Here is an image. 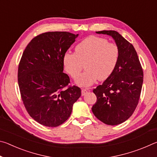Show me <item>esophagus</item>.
Segmentation results:
<instances>
[{
	"label": "esophagus",
	"mask_w": 157,
	"mask_h": 157,
	"mask_svg": "<svg viewBox=\"0 0 157 157\" xmlns=\"http://www.w3.org/2000/svg\"><path fill=\"white\" fill-rule=\"evenodd\" d=\"M87 92H88V89H82V95H85L86 94Z\"/></svg>",
	"instance_id": "1"
}]
</instances>
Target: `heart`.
<instances>
[{
    "label": "heart",
    "instance_id": "1",
    "mask_svg": "<svg viewBox=\"0 0 157 157\" xmlns=\"http://www.w3.org/2000/svg\"><path fill=\"white\" fill-rule=\"evenodd\" d=\"M119 59V49L116 44L98 36H89L77 45L75 53L66 52L63 57L65 71L73 78L80 73L82 63L87 70L75 79L76 84L88 86L99 79L105 80L115 70Z\"/></svg>",
    "mask_w": 157,
    "mask_h": 157
}]
</instances>
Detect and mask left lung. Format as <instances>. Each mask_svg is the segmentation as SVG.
I'll return each instance as SVG.
<instances>
[{
    "mask_svg": "<svg viewBox=\"0 0 157 157\" xmlns=\"http://www.w3.org/2000/svg\"><path fill=\"white\" fill-rule=\"evenodd\" d=\"M96 33L113 37L119 49V59L113 73L93 90L97 100L92 111L102 123L116 125L127 121L136 109L141 93L143 71L133 45L118 32Z\"/></svg>",
    "mask_w": 157,
    "mask_h": 157,
    "instance_id": "obj_1",
    "label": "left lung"
}]
</instances>
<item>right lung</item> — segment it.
Here are the masks:
<instances>
[{
	"label": "right lung",
	"instance_id": "obj_1",
	"mask_svg": "<svg viewBox=\"0 0 157 157\" xmlns=\"http://www.w3.org/2000/svg\"><path fill=\"white\" fill-rule=\"evenodd\" d=\"M78 34L48 32L26 46L18 68V83L26 111L37 123L55 127L70 117L81 89L63 73V57Z\"/></svg>",
	"mask_w": 157,
	"mask_h": 157
}]
</instances>
